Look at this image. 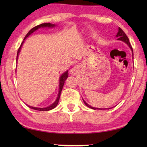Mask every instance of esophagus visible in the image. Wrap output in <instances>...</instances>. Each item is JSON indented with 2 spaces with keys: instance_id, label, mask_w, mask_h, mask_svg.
<instances>
[{
  "instance_id": "obj_1",
  "label": "esophagus",
  "mask_w": 147,
  "mask_h": 147,
  "mask_svg": "<svg viewBox=\"0 0 147 147\" xmlns=\"http://www.w3.org/2000/svg\"><path fill=\"white\" fill-rule=\"evenodd\" d=\"M78 68H79V67L78 65L74 66V67L73 68V69H72V73H76V71H77V69H78Z\"/></svg>"
}]
</instances>
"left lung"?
Segmentation results:
<instances>
[{
    "mask_svg": "<svg viewBox=\"0 0 147 147\" xmlns=\"http://www.w3.org/2000/svg\"><path fill=\"white\" fill-rule=\"evenodd\" d=\"M116 38H117V40L123 41V42H124V43L128 45V47H130V49H131V53H132V59H134V53H133L132 47H131V45H130V42H129V39H128V37L126 36V34L124 33V32H123V30H122L121 28H119H119H118V32H117V35H116ZM83 101H84V104H85L87 106L89 107V108H91V109H110V108H104V109H102V108H94V107H92L91 106L89 105V104H88V103H87L84 100V99H83Z\"/></svg>",
    "mask_w": 147,
    "mask_h": 147,
    "instance_id": "8db88e82",
    "label": "left lung"
}]
</instances>
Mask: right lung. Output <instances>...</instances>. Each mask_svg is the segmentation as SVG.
Instances as JSON below:
<instances>
[{
  "label": "right lung",
  "mask_w": 147,
  "mask_h": 147,
  "mask_svg": "<svg viewBox=\"0 0 147 147\" xmlns=\"http://www.w3.org/2000/svg\"><path fill=\"white\" fill-rule=\"evenodd\" d=\"M56 26V24H54L46 23L41 24H39V25L35 26V27H34L33 28H32L28 32V33L26 35L25 38H24V39H23V41L22 42V43L21 44V46H20L19 49H18V51H17V59H18L19 54L20 53V52H21V47H22V46H23V45L24 43V41H25V39L27 38H28L29 36H30V35L32 33H33V32H34L35 31H36L37 30H38L39 28H54V27H55ZM68 74H69L68 70H67L65 72H64V73L62 74L60 76V77L59 78V92H58V96H57V98L56 99V100L54 101V102L51 104V105L47 106V107H46V108H37V107H33V106L27 105V104H26L27 106H28L30 108L34 109V110H38V111H49V110H51V109H53L54 108H56V106L58 105V104L59 98H60V94H61V93L62 89H63L65 81V80L68 78Z\"/></svg>",
  "instance_id": "1"
}]
</instances>
